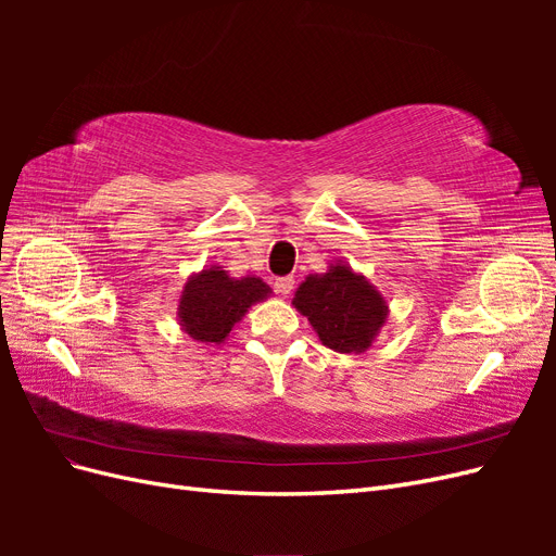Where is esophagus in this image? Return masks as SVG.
<instances>
[{
    "mask_svg": "<svg viewBox=\"0 0 556 556\" xmlns=\"http://www.w3.org/2000/svg\"><path fill=\"white\" fill-rule=\"evenodd\" d=\"M276 290H278V294H282V296L292 294V290H294V278H292V276L276 278Z\"/></svg>",
    "mask_w": 556,
    "mask_h": 556,
    "instance_id": "obj_1",
    "label": "esophagus"
}]
</instances>
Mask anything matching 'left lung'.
Returning a JSON list of instances; mask_svg holds the SVG:
<instances>
[{"label":"left lung","instance_id":"left-lung-1","mask_svg":"<svg viewBox=\"0 0 556 556\" xmlns=\"http://www.w3.org/2000/svg\"><path fill=\"white\" fill-rule=\"evenodd\" d=\"M292 306L308 317L323 345L341 355H362L371 348L390 315L376 285L341 260L331 262L325 274L306 276Z\"/></svg>","mask_w":556,"mask_h":556}]
</instances>
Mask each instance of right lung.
<instances>
[{
    "label": "right lung",
    "instance_id": "add662e5",
    "mask_svg": "<svg viewBox=\"0 0 556 556\" xmlns=\"http://www.w3.org/2000/svg\"><path fill=\"white\" fill-rule=\"evenodd\" d=\"M274 294L257 276L231 278L223 266H204L182 285L178 296V325L190 339L223 345L245 313Z\"/></svg>",
    "mask_w": 556,
    "mask_h": 556
}]
</instances>
